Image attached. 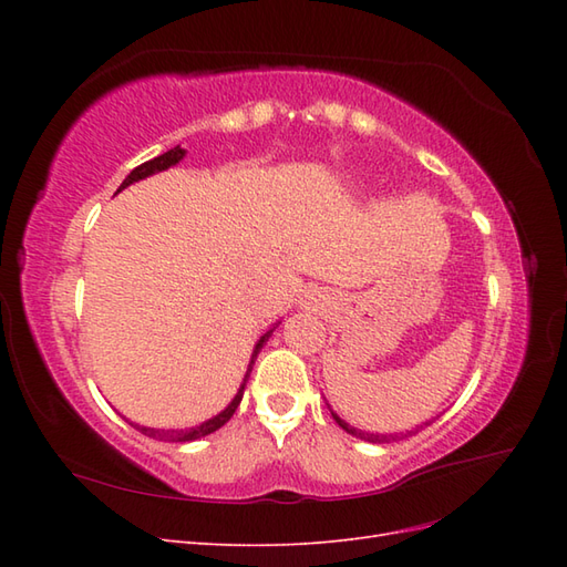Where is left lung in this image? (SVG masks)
<instances>
[{"label":"left lung","mask_w":567,"mask_h":567,"mask_svg":"<svg viewBox=\"0 0 567 567\" xmlns=\"http://www.w3.org/2000/svg\"><path fill=\"white\" fill-rule=\"evenodd\" d=\"M331 409V406H329ZM331 416L336 419V423L342 427V431H346V433H350V435H354V437H359V440H367V442H390V440H398L400 435H379V433H364V431H359V427H354V425H350L348 421H342L338 414H336V411L331 409ZM423 425H431V421H427V423H423ZM423 425H416V431H419V427H423ZM409 433V431H406Z\"/></svg>","instance_id":"left-lung-1"}]
</instances>
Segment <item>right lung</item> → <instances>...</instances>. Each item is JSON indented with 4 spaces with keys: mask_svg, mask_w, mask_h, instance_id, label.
<instances>
[{
    "mask_svg": "<svg viewBox=\"0 0 567 567\" xmlns=\"http://www.w3.org/2000/svg\"><path fill=\"white\" fill-rule=\"evenodd\" d=\"M184 156H186V151H184L182 146H175V148H169L167 153H163V156L142 163L140 167H134V169H132V173L125 177V182L120 184V188H117L115 194H120V192H123V188H127V186H130V184H134V182L146 179V177H151V175L163 173V169H167V167L177 165L179 161H184ZM277 326H279V321L274 323L271 329H269L267 333H262V336H260V340L255 342L252 354H250V362H248V371H246V375H244V383L238 385V390H236V394H234V400H231L225 409H221L217 416H213V419H208V421H203V423H198V425H192V427H179V431H163V427H148V425L132 423V421H130V425H132V427H136V431H140V433H144L146 437L163 440V442H194V440H200V437H205V435L215 433L217 427H221V425H225V423L234 416L236 406L241 404V400H244V390H246V383H248V379H250V371H252L255 359H257V354H260L262 346H265V342L271 338V333H274V329H277Z\"/></svg>",
    "mask_w": 567,
    "mask_h": 567,
    "instance_id": "obj_1",
    "label": "right lung"
}]
</instances>
